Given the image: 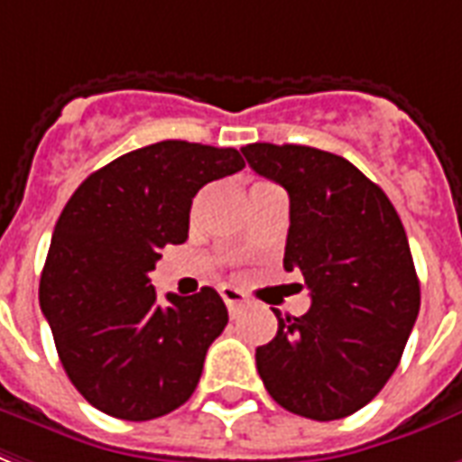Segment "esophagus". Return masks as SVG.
Returning <instances> with one entry per match:
<instances>
[{
	"mask_svg": "<svg viewBox=\"0 0 462 462\" xmlns=\"http://www.w3.org/2000/svg\"><path fill=\"white\" fill-rule=\"evenodd\" d=\"M220 295H223L225 305H227V310H230V312H235V310L242 308V305L246 302V295L242 293V291H237V288H232V286L220 288Z\"/></svg>",
	"mask_w": 462,
	"mask_h": 462,
	"instance_id": "esophagus-1",
	"label": "esophagus"
}]
</instances>
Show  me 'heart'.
Returning a JSON list of instances; mask_svg holds the SVG:
<instances>
[{
  "label": "heart",
  "mask_w": 462,
  "mask_h": 462,
  "mask_svg": "<svg viewBox=\"0 0 462 462\" xmlns=\"http://www.w3.org/2000/svg\"><path fill=\"white\" fill-rule=\"evenodd\" d=\"M259 186H271V184H256V186H254V189H259Z\"/></svg>",
  "instance_id": "heart-1"
}]
</instances>
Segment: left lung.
Wrapping results in <instances>:
<instances>
[{"label": "left lung", "mask_w": 462, "mask_h": 462, "mask_svg": "<svg viewBox=\"0 0 462 462\" xmlns=\"http://www.w3.org/2000/svg\"><path fill=\"white\" fill-rule=\"evenodd\" d=\"M242 154L288 191L286 271H300L312 305L278 317L256 371L283 410L332 421L385 387L419 315L410 242L385 191L339 154L254 143Z\"/></svg>", "instance_id": "1"}]
</instances>
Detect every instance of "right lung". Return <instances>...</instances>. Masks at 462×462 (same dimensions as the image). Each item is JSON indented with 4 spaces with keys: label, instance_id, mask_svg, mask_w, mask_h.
Here are the masks:
<instances>
[{
    "label": "right lung",
    "instance_id": "1",
    "mask_svg": "<svg viewBox=\"0 0 462 462\" xmlns=\"http://www.w3.org/2000/svg\"><path fill=\"white\" fill-rule=\"evenodd\" d=\"M242 167L235 147L164 140L97 169L62 208L41 310L67 378L104 414L147 421L193 395L227 308L208 286L162 308L150 271L189 237L193 196Z\"/></svg>",
    "mask_w": 462,
    "mask_h": 462
}]
</instances>
